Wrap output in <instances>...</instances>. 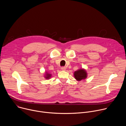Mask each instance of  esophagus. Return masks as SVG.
Here are the masks:
<instances>
[{
	"instance_id": "34e87169",
	"label": "esophagus",
	"mask_w": 126,
	"mask_h": 126,
	"mask_svg": "<svg viewBox=\"0 0 126 126\" xmlns=\"http://www.w3.org/2000/svg\"><path fill=\"white\" fill-rule=\"evenodd\" d=\"M61 70H63V71L66 70V67H61Z\"/></svg>"
}]
</instances>
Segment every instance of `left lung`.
Wrapping results in <instances>:
<instances>
[{
	"label": "left lung",
	"instance_id": "8db88e82",
	"mask_svg": "<svg viewBox=\"0 0 126 126\" xmlns=\"http://www.w3.org/2000/svg\"><path fill=\"white\" fill-rule=\"evenodd\" d=\"M74 77L77 81H81L87 78V74L86 71L84 69H79L75 71L74 73Z\"/></svg>",
	"mask_w": 126,
	"mask_h": 126
}]
</instances>
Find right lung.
Instances as JSON below:
<instances>
[{"label":"right lung","mask_w":126,"mask_h":126,"mask_svg":"<svg viewBox=\"0 0 126 126\" xmlns=\"http://www.w3.org/2000/svg\"><path fill=\"white\" fill-rule=\"evenodd\" d=\"M51 77V74H49V73H46V76H45V78L46 79H49L50 77Z\"/></svg>","instance_id":"1"}]
</instances>
